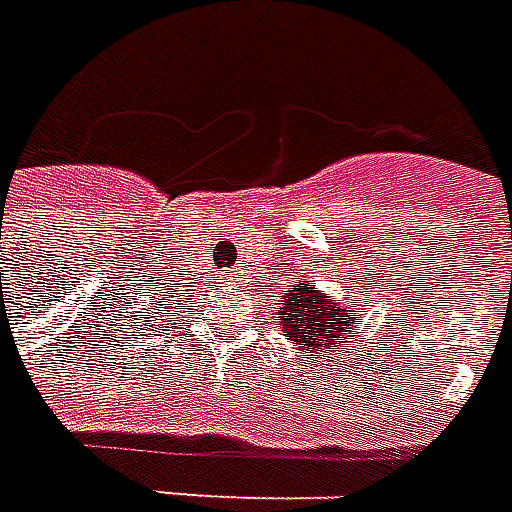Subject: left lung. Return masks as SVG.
<instances>
[{"mask_svg":"<svg viewBox=\"0 0 512 512\" xmlns=\"http://www.w3.org/2000/svg\"><path fill=\"white\" fill-rule=\"evenodd\" d=\"M359 307L340 304L329 293L318 290L312 282H299L285 290L282 307H277L274 326L296 345V354H301L304 365L310 359H321L318 354H329V348L356 340V323Z\"/></svg>","mask_w":512,"mask_h":512,"instance_id":"obj_1","label":"left lung"}]
</instances>
